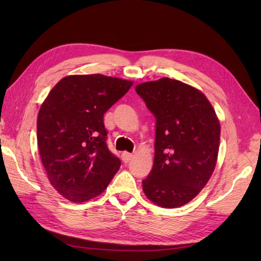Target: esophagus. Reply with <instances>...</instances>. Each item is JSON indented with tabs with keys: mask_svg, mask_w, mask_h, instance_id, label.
<instances>
[{
	"mask_svg": "<svg viewBox=\"0 0 261 261\" xmlns=\"http://www.w3.org/2000/svg\"><path fill=\"white\" fill-rule=\"evenodd\" d=\"M121 158H122V160H123L124 163H129L130 160H131V158H132V153H129V152H123L121 154Z\"/></svg>",
	"mask_w": 261,
	"mask_h": 261,
	"instance_id": "esophagus-1",
	"label": "esophagus"
}]
</instances>
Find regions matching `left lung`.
I'll return each instance as SVG.
<instances>
[{"label":"left lung","mask_w":261,"mask_h":261,"mask_svg":"<svg viewBox=\"0 0 261 261\" xmlns=\"http://www.w3.org/2000/svg\"><path fill=\"white\" fill-rule=\"evenodd\" d=\"M136 92L156 118L153 167L142 188L163 207H178L201 192L213 174L221 127L202 92L167 77Z\"/></svg>","instance_id":"left-lung-1"}]
</instances>
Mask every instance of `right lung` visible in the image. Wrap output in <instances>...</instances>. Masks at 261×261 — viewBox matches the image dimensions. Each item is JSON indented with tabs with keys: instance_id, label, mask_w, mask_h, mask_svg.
<instances>
[{
	"instance_id": "right-lung-1",
	"label": "right lung",
	"mask_w": 261,
	"mask_h": 261,
	"mask_svg": "<svg viewBox=\"0 0 261 261\" xmlns=\"http://www.w3.org/2000/svg\"><path fill=\"white\" fill-rule=\"evenodd\" d=\"M130 81L73 75L60 80L39 110L37 139L48 179L71 202L105 191L120 159L109 150L104 113L130 90Z\"/></svg>"
}]
</instances>
